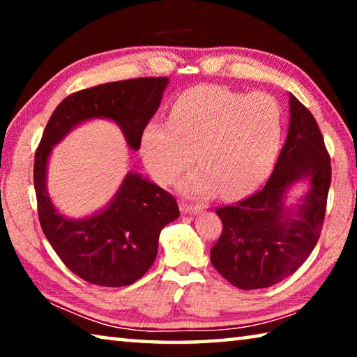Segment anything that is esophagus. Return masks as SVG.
Returning a JSON list of instances; mask_svg holds the SVG:
<instances>
[{
  "instance_id": "obj_1",
  "label": "esophagus",
  "mask_w": 357,
  "mask_h": 357,
  "mask_svg": "<svg viewBox=\"0 0 357 357\" xmlns=\"http://www.w3.org/2000/svg\"><path fill=\"white\" fill-rule=\"evenodd\" d=\"M179 208H181V213H183V214H198L202 211L200 206H195V204L184 203V202L179 204Z\"/></svg>"
}]
</instances>
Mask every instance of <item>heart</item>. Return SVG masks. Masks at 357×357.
Here are the masks:
<instances>
[{"label": "heart", "instance_id": "obj_1", "mask_svg": "<svg viewBox=\"0 0 357 357\" xmlns=\"http://www.w3.org/2000/svg\"><path fill=\"white\" fill-rule=\"evenodd\" d=\"M282 135V112L274 98L203 86L174 102L170 121H153L142 138L144 164L168 184L190 164L181 189L209 197L219 189L238 198L261 183L275 160Z\"/></svg>", "mask_w": 357, "mask_h": 357}]
</instances>
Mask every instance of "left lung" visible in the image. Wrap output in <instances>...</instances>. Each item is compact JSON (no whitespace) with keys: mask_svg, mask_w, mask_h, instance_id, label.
<instances>
[{"mask_svg":"<svg viewBox=\"0 0 357 357\" xmlns=\"http://www.w3.org/2000/svg\"><path fill=\"white\" fill-rule=\"evenodd\" d=\"M289 123L274 172L259 192L215 211L223 231L211 263L241 289L268 288L299 269L317 245L331 185V159L312 113L288 93ZM310 189L288 205L296 183Z\"/></svg>","mask_w":357,"mask_h":357,"instance_id":"8db88e82","label":"left lung"}]
</instances>
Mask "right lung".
<instances>
[{"instance_id": "1", "label": "right lung", "mask_w": 357, "mask_h": 357, "mask_svg": "<svg viewBox=\"0 0 357 357\" xmlns=\"http://www.w3.org/2000/svg\"><path fill=\"white\" fill-rule=\"evenodd\" d=\"M168 78H134L83 89L66 98L48 119L34 157V189L42 231L72 273L100 287H126L153 266L162 228L179 217L174 198L135 172H128L104 208L78 217L63 214L47 190L53 148L89 121L116 124L130 149L160 105Z\"/></svg>"}]
</instances>
